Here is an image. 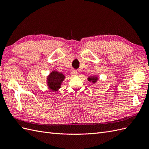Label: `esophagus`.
<instances>
[{
  "instance_id": "obj_1",
  "label": "esophagus",
  "mask_w": 149,
  "mask_h": 149,
  "mask_svg": "<svg viewBox=\"0 0 149 149\" xmlns=\"http://www.w3.org/2000/svg\"><path fill=\"white\" fill-rule=\"evenodd\" d=\"M78 75V72L76 70H72V72H71V75L73 76V77H74V76H77Z\"/></svg>"
}]
</instances>
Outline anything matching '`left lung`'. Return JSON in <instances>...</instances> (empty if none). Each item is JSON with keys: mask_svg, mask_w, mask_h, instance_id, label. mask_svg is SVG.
Instances as JSON below:
<instances>
[{"mask_svg": "<svg viewBox=\"0 0 149 149\" xmlns=\"http://www.w3.org/2000/svg\"><path fill=\"white\" fill-rule=\"evenodd\" d=\"M97 79H98V77H89L87 79H88L89 81L95 83L96 82H97Z\"/></svg>", "mask_w": 149, "mask_h": 149, "instance_id": "1", "label": "left lung"}]
</instances>
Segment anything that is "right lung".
Listing matches in <instances>:
<instances>
[{
  "mask_svg": "<svg viewBox=\"0 0 149 149\" xmlns=\"http://www.w3.org/2000/svg\"><path fill=\"white\" fill-rule=\"evenodd\" d=\"M64 79L65 76L63 74L58 72L53 71L48 77V85L49 89L53 91L58 90Z\"/></svg>",
  "mask_w": 149,
  "mask_h": 149,
  "instance_id": "obj_1",
  "label": "right lung"
}]
</instances>
